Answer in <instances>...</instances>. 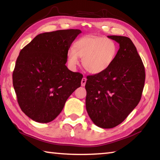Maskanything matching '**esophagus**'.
<instances>
[{
    "instance_id": "1",
    "label": "esophagus",
    "mask_w": 160,
    "mask_h": 160,
    "mask_svg": "<svg viewBox=\"0 0 160 160\" xmlns=\"http://www.w3.org/2000/svg\"><path fill=\"white\" fill-rule=\"evenodd\" d=\"M86 81H87V79L85 78H83L82 79V81H81V85H82V87H84L85 85V83H86Z\"/></svg>"
}]
</instances>
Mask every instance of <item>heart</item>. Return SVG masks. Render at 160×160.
<instances>
[{
    "label": "heart",
    "instance_id": "b5f03b06",
    "mask_svg": "<svg viewBox=\"0 0 160 160\" xmlns=\"http://www.w3.org/2000/svg\"><path fill=\"white\" fill-rule=\"evenodd\" d=\"M118 51L114 40L105 37L86 36L78 39L69 50L67 62L72 68L79 64V58L82 59L84 68L92 74L106 71L115 59Z\"/></svg>",
    "mask_w": 160,
    "mask_h": 160
}]
</instances>
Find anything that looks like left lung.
Wrapping results in <instances>:
<instances>
[{
  "label": "left lung",
  "instance_id": "left-lung-1",
  "mask_svg": "<svg viewBox=\"0 0 160 160\" xmlns=\"http://www.w3.org/2000/svg\"><path fill=\"white\" fill-rule=\"evenodd\" d=\"M120 45L111 66L87 77L86 109L96 125L113 128L122 122L141 100L146 72L135 45L128 37L108 36Z\"/></svg>",
  "mask_w": 160,
  "mask_h": 160
}]
</instances>
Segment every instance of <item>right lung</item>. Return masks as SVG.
<instances>
[{
  "label": "right lung",
  "instance_id": "add662e5",
  "mask_svg": "<svg viewBox=\"0 0 160 160\" xmlns=\"http://www.w3.org/2000/svg\"><path fill=\"white\" fill-rule=\"evenodd\" d=\"M80 33L67 29L40 33L20 51L13 87L20 108L31 120L40 123L54 120L80 87L82 75L66 66L69 48Z\"/></svg>",
  "mask_w": 160,
  "mask_h": 160
}]
</instances>
